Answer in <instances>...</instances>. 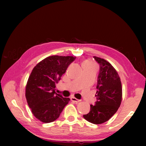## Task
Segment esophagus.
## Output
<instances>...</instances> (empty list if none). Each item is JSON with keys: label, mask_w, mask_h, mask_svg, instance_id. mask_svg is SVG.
<instances>
[{"label": "esophagus", "mask_w": 146, "mask_h": 146, "mask_svg": "<svg viewBox=\"0 0 146 146\" xmlns=\"http://www.w3.org/2000/svg\"><path fill=\"white\" fill-rule=\"evenodd\" d=\"M70 100H71V101L74 102H76V103H78V102H80V100H78L75 98H70Z\"/></svg>", "instance_id": "obj_1"}]
</instances>
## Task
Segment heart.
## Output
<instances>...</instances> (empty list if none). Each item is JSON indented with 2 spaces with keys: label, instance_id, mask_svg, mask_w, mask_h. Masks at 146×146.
Segmentation results:
<instances>
[{
  "label": "heart",
  "instance_id": "obj_1",
  "mask_svg": "<svg viewBox=\"0 0 146 146\" xmlns=\"http://www.w3.org/2000/svg\"><path fill=\"white\" fill-rule=\"evenodd\" d=\"M83 65H94V64H92V63L91 62V61L86 60V61H84V62L83 63Z\"/></svg>",
  "mask_w": 146,
  "mask_h": 146
}]
</instances>
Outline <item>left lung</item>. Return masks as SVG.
<instances>
[{
    "label": "left lung",
    "instance_id": "1",
    "mask_svg": "<svg viewBox=\"0 0 146 146\" xmlns=\"http://www.w3.org/2000/svg\"><path fill=\"white\" fill-rule=\"evenodd\" d=\"M94 59L100 64L96 97V105H90V111L83 115L88 122L100 124L108 121L120 107L122 99L121 78L117 70L108 61L98 56Z\"/></svg>",
    "mask_w": 146,
    "mask_h": 146
}]
</instances>
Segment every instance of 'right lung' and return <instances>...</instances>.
<instances>
[{"instance_id": "obj_1", "label": "right lung", "mask_w": 146, "mask_h": 146, "mask_svg": "<svg viewBox=\"0 0 146 146\" xmlns=\"http://www.w3.org/2000/svg\"><path fill=\"white\" fill-rule=\"evenodd\" d=\"M76 57L52 55L33 69L25 86V98L32 114L44 123L58 119L70 100L55 92L56 84Z\"/></svg>"}]
</instances>
